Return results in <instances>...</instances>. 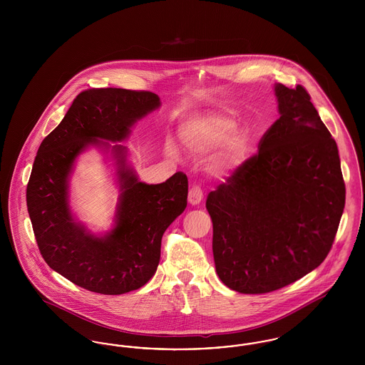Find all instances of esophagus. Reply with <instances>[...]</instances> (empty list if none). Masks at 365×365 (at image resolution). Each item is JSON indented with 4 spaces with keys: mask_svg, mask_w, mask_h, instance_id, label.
Listing matches in <instances>:
<instances>
[{
    "mask_svg": "<svg viewBox=\"0 0 365 365\" xmlns=\"http://www.w3.org/2000/svg\"><path fill=\"white\" fill-rule=\"evenodd\" d=\"M202 197H204V194H202L201 187H200L198 185H192L190 187V190H189V202H190L191 205L200 204L201 200H202Z\"/></svg>",
    "mask_w": 365,
    "mask_h": 365,
    "instance_id": "34e87169",
    "label": "esophagus"
}]
</instances>
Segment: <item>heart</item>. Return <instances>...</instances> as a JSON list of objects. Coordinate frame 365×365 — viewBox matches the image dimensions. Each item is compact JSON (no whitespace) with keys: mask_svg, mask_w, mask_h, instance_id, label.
I'll return each instance as SVG.
<instances>
[{"mask_svg":"<svg viewBox=\"0 0 365 365\" xmlns=\"http://www.w3.org/2000/svg\"><path fill=\"white\" fill-rule=\"evenodd\" d=\"M235 131V123L225 118H216L187 127L182 133L183 142L197 152L208 150L230 138ZM246 155V138L234 137L228 142L225 160L220 167L237 165Z\"/></svg>","mask_w":365,"mask_h":365,"instance_id":"b5f03b06","label":"heart"}]
</instances>
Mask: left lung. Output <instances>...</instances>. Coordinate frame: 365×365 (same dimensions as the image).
Wrapping results in <instances>:
<instances>
[{
    "mask_svg": "<svg viewBox=\"0 0 365 365\" xmlns=\"http://www.w3.org/2000/svg\"><path fill=\"white\" fill-rule=\"evenodd\" d=\"M279 118L207 197L216 272L243 294L279 290L317 268L345 208L335 139L301 85L275 86Z\"/></svg>",
    "mask_w": 365,
    "mask_h": 365,
    "instance_id": "1",
    "label": "left lung"
}]
</instances>
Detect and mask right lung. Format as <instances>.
<instances>
[{"label": "right lung", "instance_id": "obj_1", "mask_svg": "<svg viewBox=\"0 0 365 365\" xmlns=\"http://www.w3.org/2000/svg\"><path fill=\"white\" fill-rule=\"evenodd\" d=\"M158 105L152 91L87 88L38 149L26 194L38 249L52 269L88 292L116 295L142 287L156 272L164 231L187 207L186 174L142 183L125 168L124 148L115 146L122 186L118 226L96 238L71 217L67 178L75 157L98 139L125 138Z\"/></svg>", "mask_w": 365, "mask_h": 365}]
</instances>
